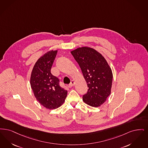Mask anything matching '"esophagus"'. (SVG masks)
I'll use <instances>...</instances> for the list:
<instances>
[{"label":"esophagus","instance_id":"1","mask_svg":"<svg viewBox=\"0 0 148 148\" xmlns=\"http://www.w3.org/2000/svg\"><path fill=\"white\" fill-rule=\"evenodd\" d=\"M74 84H75V81H74L73 80H72V81H71V83L69 84V86H70V87H71L73 86Z\"/></svg>","mask_w":148,"mask_h":148}]
</instances>
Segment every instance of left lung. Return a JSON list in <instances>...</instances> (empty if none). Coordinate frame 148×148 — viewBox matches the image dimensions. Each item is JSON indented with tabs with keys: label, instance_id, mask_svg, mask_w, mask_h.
<instances>
[{
	"label": "left lung",
	"instance_id": "1",
	"mask_svg": "<svg viewBox=\"0 0 148 148\" xmlns=\"http://www.w3.org/2000/svg\"><path fill=\"white\" fill-rule=\"evenodd\" d=\"M79 64L88 89L84 102L97 107L105 102L111 92L113 74L103 56L95 49L82 47L71 52Z\"/></svg>",
	"mask_w": 148,
	"mask_h": 148
}]
</instances>
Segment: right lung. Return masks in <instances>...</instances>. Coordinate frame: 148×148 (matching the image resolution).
I'll return each mask as SVG.
<instances>
[{"mask_svg":"<svg viewBox=\"0 0 148 148\" xmlns=\"http://www.w3.org/2000/svg\"><path fill=\"white\" fill-rule=\"evenodd\" d=\"M58 50L50 51L38 59L32 69L30 85L39 103L49 109H56L64 102L67 91L60 86L58 77L51 73Z\"/></svg>","mask_w":148,"mask_h":148,"instance_id":"right-lung-1","label":"right lung"}]
</instances>
